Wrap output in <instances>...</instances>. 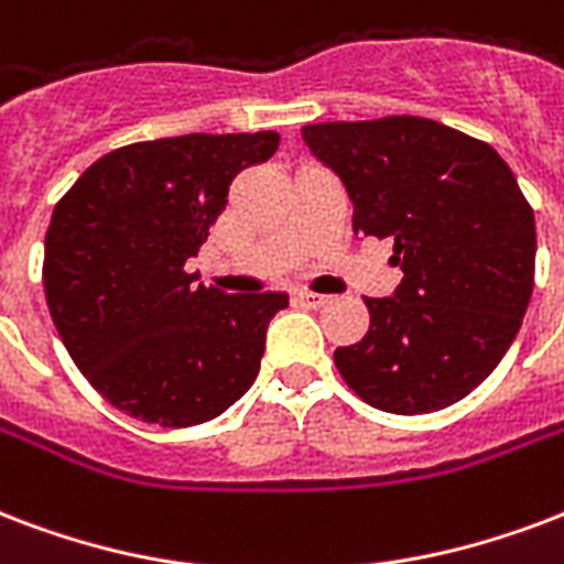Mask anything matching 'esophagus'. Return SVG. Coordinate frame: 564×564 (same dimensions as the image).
<instances>
[{
	"instance_id": "esophagus-1",
	"label": "esophagus",
	"mask_w": 564,
	"mask_h": 564,
	"mask_svg": "<svg viewBox=\"0 0 564 564\" xmlns=\"http://www.w3.org/2000/svg\"><path fill=\"white\" fill-rule=\"evenodd\" d=\"M295 304H301V307H307V311H319V307H325V304H328V295H319V292L301 290V292H295Z\"/></svg>"
}]
</instances>
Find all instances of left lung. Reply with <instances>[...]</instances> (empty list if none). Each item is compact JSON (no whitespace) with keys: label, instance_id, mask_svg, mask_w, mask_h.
I'll list each match as a JSON object with an SVG mask.
<instances>
[{"label":"left lung","instance_id":"obj_1","mask_svg":"<svg viewBox=\"0 0 564 564\" xmlns=\"http://www.w3.org/2000/svg\"><path fill=\"white\" fill-rule=\"evenodd\" d=\"M355 204V234L393 239L402 283L364 299L367 337L334 351L387 414L453 405L491 376L535 286V215L491 144L414 115L301 129Z\"/></svg>","mask_w":564,"mask_h":564}]
</instances>
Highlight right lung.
Here are the masks:
<instances>
[{
	"mask_svg": "<svg viewBox=\"0 0 564 564\" xmlns=\"http://www.w3.org/2000/svg\"><path fill=\"white\" fill-rule=\"evenodd\" d=\"M278 132L139 141L97 159L55 204L43 292L73 364L141 423L186 429L225 414L253 384L283 292L225 295L186 260L206 242L239 171Z\"/></svg>",
	"mask_w": 564,
	"mask_h": 564,
	"instance_id": "1",
	"label": "right lung"
}]
</instances>
